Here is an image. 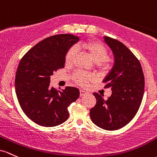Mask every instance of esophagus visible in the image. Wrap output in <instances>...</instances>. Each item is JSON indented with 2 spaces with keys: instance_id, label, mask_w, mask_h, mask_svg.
I'll use <instances>...</instances> for the list:
<instances>
[{
  "instance_id": "obj_1",
  "label": "esophagus",
  "mask_w": 157,
  "mask_h": 157,
  "mask_svg": "<svg viewBox=\"0 0 157 157\" xmlns=\"http://www.w3.org/2000/svg\"><path fill=\"white\" fill-rule=\"evenodd\" d=\"M85 94H87V92H86V91H84V90H80V96H83Z\"/></svg>"
}]
</instances>
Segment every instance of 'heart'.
I'll use <instances>...</instances> for the list:
<instances>
[{"mask_svg": "<svg viewBox=\"0 0 157 157\" xmlns=\"http://www.w3.org/2000/svg\"><path fill=\"white\" fill-rule=\"evenodd\" d=\"M77 48L87 52L93 61L96 63L98 68L104 71L109 69L110 64L107 59L108 52H107V48L103 44L100 43L97 40H87L78 44L77 46ZM75 55V49H69L65 55V64L67 65L71 64ZM74 78L78 84L82 85H86L90 81L93 80V76L90 74H87L83 72H78L74 75Z\"/></svg>", "mask_w": 157, "mask_h": 157, "instance_id": "1", "label": "heart"}]
</instances>
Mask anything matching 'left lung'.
Listing matches in <instances>:
<instances>
[{
    "label": "left lung",
    "instance_id": "8db88e82",
    "mask_svg": "<svg viewBox=\"0 0 157 157\" xmlns=\"http://www.w3.org/2000/svg\"><path fill=\"white\" fill-rule=\"evenodd\" d=\"M112 50L114 64L103 80L112 94L107 100L103 95H93L96 105L90 110L91 120L107 131H115L131 121L140 108L145 90V78L140 61L125 45L110 37H104Z\"/></svg>",
    "mask_w": 157,
    "mask_h": 157
}]
</instances>
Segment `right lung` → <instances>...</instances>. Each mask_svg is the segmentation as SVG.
Wrapping results in <instances>:
<instances>
[{"label": "right lung", "instance_id": "1", "mask_svg": "<svg viewBox=\"0 0 157 157\" xmlns=\"http://www.w3.org/2000/svg\"><path fill=\"white\" fill-rule=\"evenodd\" d=\"M79 38L70 34L49 37L24 56L15 75V91L21 107L31 120L44 127L62 124L69 117L68 107L79 97V90L50 86V75L64 68L65 55Z\"/></svg>", "mask_w": 157, "mask_h": 157}]
</instances>
